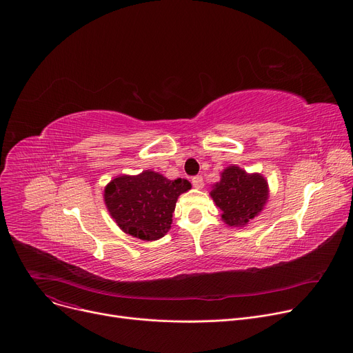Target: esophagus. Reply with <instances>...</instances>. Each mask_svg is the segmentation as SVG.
Here are the masks:
<instances>
[{"label":"esophagus","instance_id":"34e87169","mask_svg":"<svg viewBox=\"0 0 353 353\" xmlns=\"http://www.w3.org/2000/svg\"><path fill=\"white\" fill-rule=\"evenodd\" d=\"M192 183H193V185L196 187V189H203V187H204V180H203L201 176L193 177V179H192Z\"/></svg>","mask_w":353,"mask_h":353}]
</instances>
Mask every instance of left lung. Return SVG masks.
<instances>
[{
	"label": "left lung",
	"instance_id": "obj_1",
	"mask_svg": "<svg viewBox=\"0 0 353 353\" xmlns=\"http://www.w3.org/2000/svg\"><path fill=\"white\" fill-rule=\"evenodd\" d=\"M211 199L221 210V220L230 227H245L260 216L270 197L268 181L260 173H247L231 164L213 184Z\"/></svg>",
	"mask_w": 353,
	"mask_h": 353
}]
</instances>
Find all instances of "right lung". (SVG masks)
I'll use <instances>...</instances> for the list:
<instances>
[{
    "label": "right lung",
    "mask_w": 353,
    "mask_h": 353,
    "mask_svg": "<svg viewBox=\"0 0 353 353\" xmlns=\"http://www.w3.org/2000/svg\"><path fill=\"white\" fill-rule=\"evenodd\" d=\"M190 189L189 180H170L157 172L145 170L136 176H116L106 184L103 200L123 232L154 241L166 236L179 196Z\"/></svg>",
    "instance_id": "obj_1"
}]
</instances>
